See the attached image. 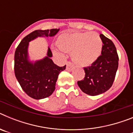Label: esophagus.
Segmentation results:
<instances>
[{
  "instance_id": "34e87169",
  "label": "esophagus",
  "mask_w": 133,
  "mask_h": 133,
  "mask_svg": "<svg viewBox=\"0 0 133 133\" xmlns=\"http://www.w3.org/2000/svg\"><path fill=\"white\" fill-rule=\"evenodd\" d=\"M73 64L70 63V62H67L66 63V70L71 71L72 70V69H73Z\"/></svg>"
}]
</instances>
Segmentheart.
I'll return each mask as SVG.
<instances>
[{"label": "heart", "mask_w": 133, "mask_h": 133, "mask_svg": "<svg viewBox=\"0 0 133 133\" xmlns=\"http://www.w3.org/2000/svg\"><path fill=\"white\" fill-rule=\"evenodd\" d=\"M55 52L60 54L61 50L71 52V58L77 65L83 67L93 64L101 55L103 41L95 32H72L61 34L58 38Z\"/></svg>", "instance_id": "1"}]
</instances>
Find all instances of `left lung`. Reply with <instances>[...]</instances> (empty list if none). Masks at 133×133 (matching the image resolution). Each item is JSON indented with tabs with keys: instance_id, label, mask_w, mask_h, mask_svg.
Listing matches in <instances>:
<instances>
[{
	"instance_id": "left-lung-1",
	"label": "left lung",
	"mask_w": 133,
	"mask_h": 133,
	"mask_svg": "<svg viewBox=\"0 0 133 133\" xmlns=\"http://www.w3.org/2000/svg\"><path fill=\"white\" fill-rule=\"evenodd\" d=\"M100 37L103 43L101 55L91 66L84 68V80L77 82L81 90L90 96L104 93L111 87L118 66V54L114 43L103 34Z\"/></svg>"
}]
</instances>
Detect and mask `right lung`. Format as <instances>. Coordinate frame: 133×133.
<instances>
[{
	"label": "right lung",
	"instance_id": "right-lung-1",
	"mask_svg": "<svg viewBox=\"0 0 133 133\" xmlns=\"http://www.w3.org/2000/svg\"><path fill=\"white\" fill-rule=\"evenodd\" d=\"M60 29L37 30L23 38L15 53V73L23 90L31 98L36 100L49 97L55 90L58 75L65 70L66 65L60 67L53 63L52 54L48 47L46 56L43 59L30 61L29 59V42L37 37H52Z\"/></svg>",
	"mask_w": 133,
	"mask_h": 133
}]
</instances>
